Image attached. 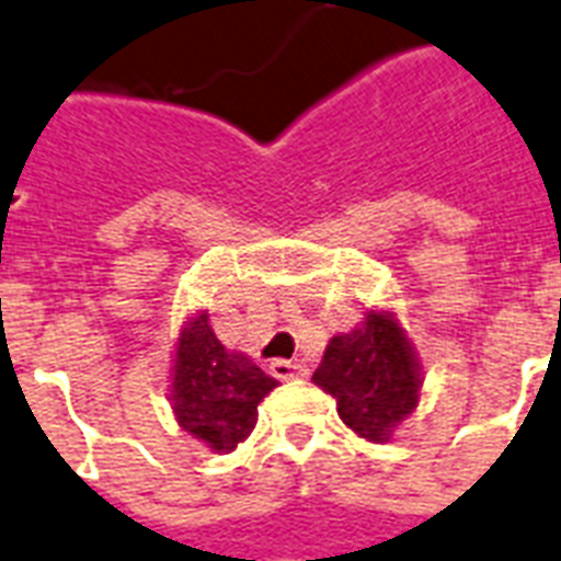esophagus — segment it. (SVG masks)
I'll list each match as a JSON object with an SVG mask.
<instances>
[{
  "label": "esophagus",
  "mask_w": 561,
  "mask_h": 561,
  "mask_svg": "<svg viewBox=\"0 0 561 561\" xmlns=\"http://www.w3.org/2000/svg\"><path fill=\"white\" fill-rule=\"evenodd\" d=\"M270 375L279 377V380H294V377L306 375V365L300 359H273L270 363Z\"/></svg>",
  "instance_id": "1"
}]
</instances>
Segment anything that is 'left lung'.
<instances>
[{
  "mask_svg": "<svg viewBox=\"0 0 561 561\" xmlns=\"http://www.w3.org/2000/svg\"><path fill=\"white\" fill-rule=\"evenodd\" d=\"M312 380L335 398L339 416L365 439L383 443L419 404V359L389 312H368L351 333L333 335Z\"/></svg>",
  "mask_w": 561,
  "mask_h": 561,
  "instance_id": "1",
  "label": "left lung"
}]
</instances>
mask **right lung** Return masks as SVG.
Segmentation results:
<instances>
[{"label":"right lung","instance_id":"right-lung-1","mask_svg":"<svg viewBox=\"0 0 561 561\" xmlns=\"http://www.w3.org/2000/svg\"><path fill=\"white\" fill-rule=\"evenodd\" d=\"M172 371L178 425L214 451L238 449L259 422L264 396L279 386L249 356L226 351L210 330L207 312L184 323Z\"/></svg>","mask_w":561,"mask_h":561}]
</instances>
